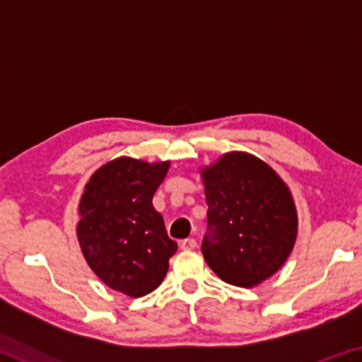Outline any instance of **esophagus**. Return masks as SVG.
<instances>
[{
    "label": "esophagus",
    "mask_w": 362,
    "mask_h": 362,
    "mask_svg": "<svg viewBox=\"0 0 362 362\" xmlns=\"http://www.w3.org/2000/svg\"><path fill=\"white\" fill-rule=\"evenodd\" d=\"M196 246H198V243H196L194 238H187V240H182L180 241V247L183 250H192L194 249Z\"/></svg>",
    "instance_id": "obj_1"
}]
</instances>
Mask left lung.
<instances>
[{"mask_svg": "<svg viewBox=\"0 0 362 362\" xmlns=\"http://www.w3.org/2000/svg\"><path fill=\"white\" fill-rule=\"evenodd\" d=\"M207 209L204 260L225 283L254 287L273 276L297 238L292 194L274 170L254 155L226 153L201 169Z\"/></svg>", "mask_w": 362, "mask_h": 362, "instance_id": "left-lung-1", "label": "left lung"}]
</instances>
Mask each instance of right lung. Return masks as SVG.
<instances>
[{
    "instance_id": "right-lung-1",
    "label": "right lung",
    "mask_w": 362,
    "mask_h": 362,
    "mask_svg": "<svg viewBox=\"0 0 362 362\" xmlns=\"http://www.w3.org/2000/svg\"><path fill=\"white\" fill-rule=\"evenodd\" d=\"M169 166L116 158L95 170L79 201L76 235L86 262L108 287L134 298L163 283L177 250L151 203Z\"/></svg>"
}]
</instances>
